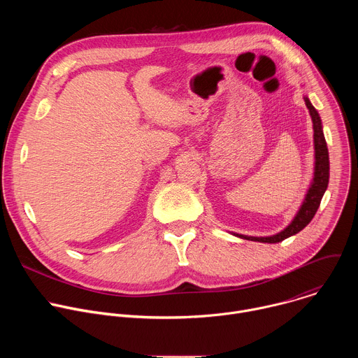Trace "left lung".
I'll return each instance as SVG.
<instances>
[{
    "label": "left lung",
    "instance_id": "left-lung-1",
    "mask_svg": "<svg viewBox=\"0 0 358 358\" xmlns=\"http://www.w3.org/2000/svg\"><path fill=\"white\" fill-rule=\"evenodd\" d=\"M306 106L309 109L312 122H313V140H315V173H313V180L310 182V187L304 195V199L301 202V206L292 220V222L280 232L271 235V236H248L242 234H235L232 235L248 239V241H255V242H264V243H278L282 242L283 239L296 235L300 232L304 227H308L309 222L313 220L315 214L319 210L320 201L327 189L329 185V176H330V162H329V150H327V143L323 134V126H322V119L315 109V106L310 103V100L308 96H304Z\"/></svg>",
    "mask_w": 358,
    "mask_h": 358
}]
</instances>
